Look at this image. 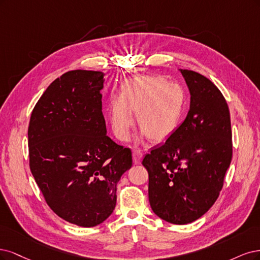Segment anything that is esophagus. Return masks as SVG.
<instances>
[{
  "instance_id": "34e87169",
  "label": "esophagus",
  "mask_w": 260,
  "mask_h": 260,
  "mask_svg": "<svg viewBox=\"0 0 260 260\" xmlns=\"http://www.w3.org/2000/svg\"><path fill=\"white\" fill-rule=\"evenodd\" d=\"M142 158V151L140 149H135L133 151V161L134 164H139L141 162Z\"/></svg>"
}]
</instances>
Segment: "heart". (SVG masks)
<instances>
[{"mask_svg":"<svg viewBox=\"0 0 260 260\" xmlns=\"http://www.w3.org/2000/svg\"><path fill=\"white\" fill-rule=\"evenodd\" d=\"M185 88L161 77L140 75L124 83L109 100L108 118L114 135L127 140L136 113L138 126L151 139H162L178 126L186 112Z\"/></svg>","mask_w":260,"mask_h":260,"instance_id":"1","label":"heart"}]
</instances>
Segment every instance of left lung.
I'll use <instances>...</instances> for the list:
<instances>
[{"label":"left lung","mask_w":260,"mask_h":260,"mask_svg":"<svg viewBox=\"0 0 260 260\" xmlns=\"http://www.w3.org/2000/svg\"><path fill=\"white\" fill-rule=\"evenodd\" d=\"M190 110L164 144L142 160L149 174V202L163 220L186 224L216 202L232 158L229 108L221 91L198 72L180 69Z\"/></svg>","instance_id":"obj_1"}]
</instances>
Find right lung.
I'll list each match as a JSON object with an SVG mask.
<instances>
[{"mask_svg": "<svg viewBox=\"0 0 260 260\" xmlns=\"http://www.w3.org/2000/svg\"><path fill=\"white\" fill-rule=\"evenodd\" d=\"M104 73L73 70L56 79L33 108L30 170L47 205L70 223L95 227L116 204V185L132 151L107 136Z\"/></svg>", "mask_w": 260, "mask_h": 260, "instance_id": "1", "label": "right lung"}]
</instances>
